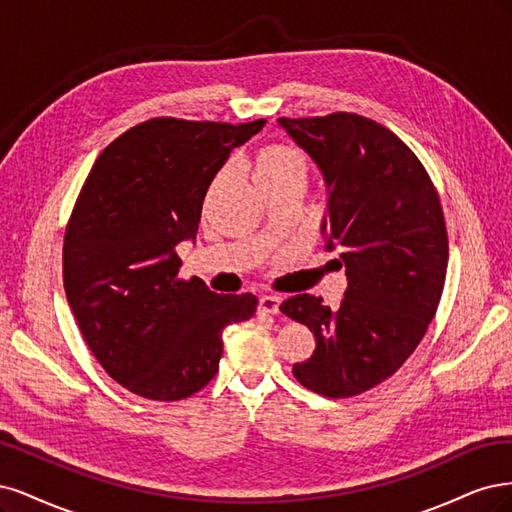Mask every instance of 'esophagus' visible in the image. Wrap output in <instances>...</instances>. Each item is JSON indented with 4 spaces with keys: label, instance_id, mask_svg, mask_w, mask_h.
<instances>
[{
    "label": "esophagus",
    "instance_id": "1",
    "mask_svg": "<svg viewBox=\"0 0 512 512\" xmlns=\"http://www.w3.org/2000/svg\"><path fill=\"white\" fill-rule=\"evenodd\" d=\"M280 295H261L259 298V310L261 312H268V315H276L278 306H280Z\"/></svg>",
    "mask_w": 512,
    "mask_h": 512
}]
</instances>
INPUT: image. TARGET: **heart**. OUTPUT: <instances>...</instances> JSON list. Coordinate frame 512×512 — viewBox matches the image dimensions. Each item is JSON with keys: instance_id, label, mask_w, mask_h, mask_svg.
<instances>
[{"instance_id": "obj_1", "label": "heart", "mask_w": 512, "mask_h": 512, "mask_svg": "<svg viewBox=\"0 0 512 512\" xmlns=\"http://www.w3.org/2000/svg\"><path fill=\"white\" fill-rule=\"evenodd\" d=\"M293 174H308V163L302 153L289 146H272L268 151H263L257 163V180L285 178Z\"/></svg>"}]
</instances>
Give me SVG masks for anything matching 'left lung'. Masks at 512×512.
<instances>
[{
  "label": "left lung",
  "mask_w": 512,
  "mask_h": 512,
  "mask_svg": "<svg viewBox=\"0 0 512 512\" xmlns=\"http://www.w3.org/2000/svg\"><path fill=\"white\" fill-rule=\"evenodd\" d=\"M278 125L323 174L321 234L349 278L336 310L310 293L280 304L317 340L293 376L327 398H351L398 372L436 315L449 261L440 197L417 155L381 123L334 112Z\"/></svg>",
  "instance_id": "left-lung-1"
}]
</instances>
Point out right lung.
I'll return each mask as SVG.
<instances>
[{"label":"right lung","instance_id":"add662e5","mask_svg":"<svg viewBox=\"0 0 512 512\" xmlns=\"http://www.w3.org/2000/svg\"><path fill=\"white\" fill-rule=\"evenodd\" d=\"M266 119L229 125L159 117L97 157L63 238V287L100 366L146 400L174 402L219 370L221 334L251 319L253 293L219 295L178 276L212 178Z\"/></svg>","mask_w":512,"mask_h":512}]
</instances>
